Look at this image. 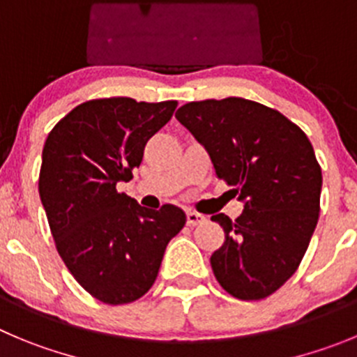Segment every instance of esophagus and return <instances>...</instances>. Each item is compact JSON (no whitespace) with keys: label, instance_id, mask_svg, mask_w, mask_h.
<instances>
[{"label":"esophagus","instance_id":"obj_1","mask_svg":"<svg viewBox=\"0 0 357 357\" xmlns=\"http://www.w3.org/2000/svg\"><path fill=\"white\" fill-rule=\"evenodd\" d=\"M186 222H188L190 227H195V225L204 224V222H206V216L201 215V213L188 211V213H186Z\"/></svg>","mask_w":357,"mask_h":357}]
</instances>
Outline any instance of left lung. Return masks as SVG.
<instances>
[{
  "label": "left lung",
  "instance_id": "8db88e82",
  "mask_svg": "<svg viewBox=\"0 0 357 357\" xmlns=\"http://www.w3.org/2000/svg\"><path fill=\"white\" fill-rule=\"evenodd\" d=\"M176 118L209 153L216 178L245 201L211 255L218 284L234 298L259 301L299 268L321 211L322 171L306 133L276 109L229 96L185 103Z\"/></svg>",
  "mask_w": 357,
  "mask_h": 357
}]
</instances>
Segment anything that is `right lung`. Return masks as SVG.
Masks as SVG:
<instances>
[{
	"label": "right lung",
	"instance_id": "1",
	"mask_svg": "<svg viewBox=\"0 0 357 357\" xmlns=\"http://www.w3.org/2000/svg\"><path fill=\"white\" fill-rule=\"evenodd\" d=\"M176 107V100H88L43 144L38 192L56 250L77 284L105 305L142 298L167 243L186 224L178 206L146 209L116 188L132 179L146 142Z\"/></svg>",
	"mask_w": 357,
	"mask_h": 357
}]
</instances>
